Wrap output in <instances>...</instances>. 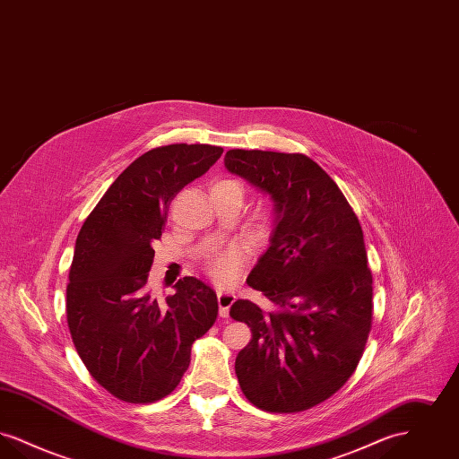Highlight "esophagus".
<instances>
[{"mask_svg":"<svg viewBox=\"0 0 459 459\" xmlns=\"http://www.w3.org/2000/svg\"><path fill=\"white\" fill-rule=\"evenodd\" d=\"M217 299H219L220 316H221V318H227L230 306L234 305V301H236V294H234V292L219 290V292H217Z\"/></svg>","mask_w":459,"mask_h":459,"instance_id":"34e87169","label":"esophagus"}]
</instances>
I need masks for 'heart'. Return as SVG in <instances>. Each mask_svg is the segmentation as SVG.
I'll return each mask as SVG.
<instances>
[{"label": "heart", "instance_id": "heart-1", "mask_svg": "<svg viewBox=\"0 0 459 459\" xmlns=\"http://www.w3.org/2000/svg\"><path fill=\"white\" fill-rule=\"evenodd\" d=\"M219 184H230V186H239L234 180H221ZM244 251L230 246L225 249H220L217 253H213L208 262H206V270L208 273L221 285L232 284L236 281V277L239 275L242 263H244Z\"/></svg>", "mask_w": 459, "mask_h": 459}]
</instances>
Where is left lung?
Instances as JSON below:
<instances>
[{
  "mask_svg": "<svg viewBox=\"0 0 459 459\" xmlns=\"http://www.w3.org/2000/svg\"><path fill=\"white\" fill-rule=\"evenodd\" d=\"M225 169L268 195L275 212L270 247L247 277L273 307L247 299L230 307L253 333L236 375L256 408L299 413L348 382L368 341L363 230L337 184L305 154L230 150Z\"/></svg>",
  "mask_w": 459,
  "mask_h": 459,
  "instance_id": "obj_1",
  "label": "left lung"
}]
</instances>
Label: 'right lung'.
<instances>
[{
	"label": "right lung",
	"mask_w": 459,
	"mask_h": 459,
	"mask_svg": "<svg viewBox=\"0 0 459 459\" xmlns=\"http://www.w3.org/2000/svg\"><path fill=\"white\" fill-rule=\"evenodd\" d=\"M223 153L210 144H170L139 156L89 213L66 285V322L92 378L120 401L146 404L174 391L193 342L217 320L210 285L184 277L158 299L148 285L153 244L177 193Z\"/></svg>",
	"instance_id": "right-lung-1"
}]
</instances>
